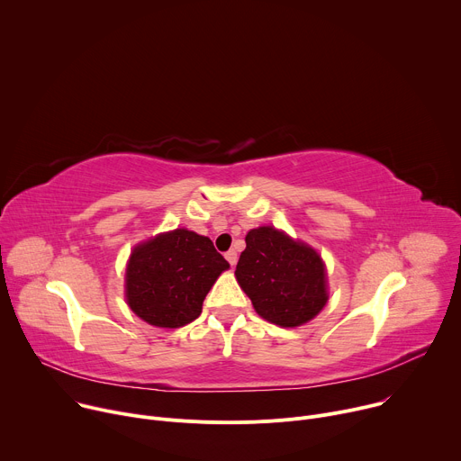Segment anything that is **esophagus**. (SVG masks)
Returning <instances> with one entry per match:
<instances>
[{"label": "esophagus", "mask_w": 461, "mask_h": 461, "mask_svg": "<svg viewBox=\"0 0 461 461\" xmlns=\"http://www.w3.org/2000/svg\"><path fill=\"white\" fill-rule=\"evenodd\" d=\"M224 257H226V260L230 262L231 267H235V265H237V258H239V257H237V251H235V249H230V251H226V255H224Z\"/></svg>", "instance_id": "34e87169"}]
</instances>
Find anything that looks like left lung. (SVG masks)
<instances>
[{
    "label": "left lung",
    "mask_w": 461,
    "mask_h": 461,
    "mask_svg": "<svg viewBox=\"0 0 461 461\" xmlns=\"http://www.w3.org/2000/svg\"><path fill=\"white\" fill-rule=\"evenodd\" d=\"M235 276L257 313L279 326L308 322L328 301L315 249L270 226L248 231Z\"/></svg>",
    "instance_id": "8db88e82"
}]
</instances>
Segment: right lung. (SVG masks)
I'll return each mask as SVG.
<instances>
[{"instance_id":"add662e5","label":"right lung","mask_w":461,"mask_h":461,"mask_svg":"<svg viewBox=\"0 0 461 461\" xmlns=\"http://www.w3.org/2000/svg\"><path fill=\"white\" fill-rule=\"evenodd\" d=\"M228 268L208 237L187 230L162 233L131 253L127 304L153 326H184L201 315L210 288Z\"/></svg>"}]
</instances>
